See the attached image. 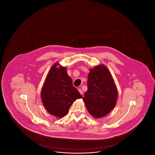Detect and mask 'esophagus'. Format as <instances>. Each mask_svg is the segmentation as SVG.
I'll return each instance as SVG.
<instances>
[{
	"label": "esophagus",
	"mask_w": 155,
	"mask_h": 155,
	"mask_svg": "<svg viewBox=\"0 0 155 155\" xmlns=\"http://www.w3.org/2000/svg\"><path fill=\"white\" fill-rule=\"evenodd\" d=\"M78 91L80 92V93L81 94V95H83V92H82V91L81 90V89L78 88Z\"/></svg>",
	"instance_id": "1"
}]
</instances>
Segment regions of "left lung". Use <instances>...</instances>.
Instances as JSON below:
<instances>
[{
    "mask_svg": "<svg viewBox=\"0 0 155 155\" xmlns=\"http://www.w3.org/2000/svg\"><path fill=\"white\" fill-rule=\"evenodd\" d=\"M88 90L83 100L89 113L95 118H101L110 112L117 99V91L113 77L104 65L90 70Z\"/></svg>",
    "mask_w": 155,
    "mask_h": 155,
    "instance_id": "1",
    "label": "left lung"
}]
</instances>
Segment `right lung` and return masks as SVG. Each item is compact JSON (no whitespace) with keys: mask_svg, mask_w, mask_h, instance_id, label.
<instances>
[{"mask_svg":"<svg viewBox=\"0 0 155 155\" xmlns=\"http://www.w3.org/2000/svg\"><path fill=\"white\" fill-rule=\"evenodd\" d=\"M55 63L48 74L41 91V98L45 109L51 114L63 117L68 112L76 99L82 96L75 88L66 67Z\"/></svg>","mask_w":155,"mask_h":155,"instance_id":"obj_1","label":"right lung"}]
</instances>
